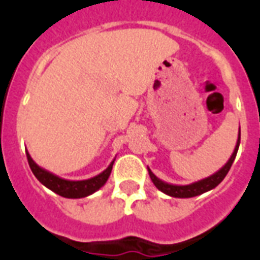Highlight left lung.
Segmentation results:
<instances>
[{
    "label": "left lung",
    "instance_id": "1",
    "mask_svg": "<svg viewBox=\"0 0 260 260\" xmlns=\"http://www.w3.org/2000/svg\"><path fill=\"white\" fill-rule=\"evenodd\" d=\"M239 146H240V131H239V139H237V143H236L235 151L229 158V161L225 164V165L221 168V169L215 172L214 174L209 176V177L203 178V180H199V181H196V183L188 184V185H174V184H169L165 183V181H162L161 178H158L155 174L152 173L151 170L148 169V174H150V178H151V181L154 183L158 189L166 195L173 196V198H193V196L202 195V193H205V192L210 191V189H213L218 185V184L222 181L225 176L228 174L229 169H231L232 164L235 161L236 154H237V150H239Z\"/></svg>",
    "mask_w": 260,
    "mask_h": 260
}]
</instances>
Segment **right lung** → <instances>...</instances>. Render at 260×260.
I'll return each mask as SVG.
<instances>
[{
  "label": "right lung",
  "instance_id": "1",
  "mask_svg": "<svg viewBox=\"0 0 260 260\" xmlns=\"http://www.w3.org/2000/svg\"><path fill=\"white\" fill-rule=\"evenodd\" d=\"M27 159H28L29 168L32 170L34 176L41 181V183L45 185L46 188H49L50 191L55 192L57 195L64 196V198H69V199H80V198H86V196L91 195L96 192L101 187H104L106 181H108L109 176L112 173L113 164H114V159L112 161V164L106 168V169L99 173L98 176L95 177H91L88 180H79V181H73V180H65V178H61L58 176H55L51 172H47L46 169H43L39 165L35 164L29 152L27 151Z\"/></svg>",
  "mask_w": 260,
  "mask_h": 260
}]
</instances>
